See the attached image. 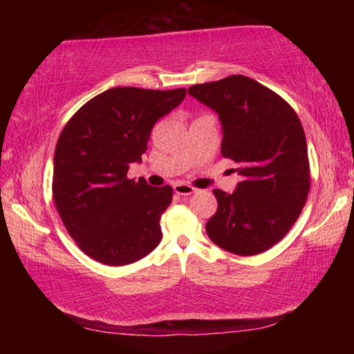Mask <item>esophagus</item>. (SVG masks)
Listing matches in <instances>:
<instances>
[{
  "instance_id": "obj_1",
  "label": "esophagus",
  "mask_w": 354,
  "mask_h": 354,
  "mask_svg": "<svg viewBox=\"0 0 354 354\" xmlns=\"http://www.w3.org/2000/svg\"><path fill=\"white\" fill-rule=\"evenodd\" d=\"M173 190H175V194L183 195V196H187V195L195 194V189L192 187V185L184 184V183H176L175 185H173Z\"/></svg>"
}]
</instances>
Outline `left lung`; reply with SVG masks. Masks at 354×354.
Listing matches in <instances>:
<instances>
[{
    "label": "left lung",
    "instance_id": "obj_1",
    "mask_svg": "<svg viewBox=\"0 0 354 354\" xmlns=\"http://www.w3.org/2000/svg\"><path fill=\"white\" fill-rule=\"evenodd\" d=\"M189 95L217 112L221 154L237 162L241 176L232 194L214 190L218 207L206 223L207 236L230 253L259 254L289 232L308 198L299 118L279 95L242 75L196 84Z\"/></svg>",
    "mask_w": 354,
    "mask_h": 354
}]
</instances>
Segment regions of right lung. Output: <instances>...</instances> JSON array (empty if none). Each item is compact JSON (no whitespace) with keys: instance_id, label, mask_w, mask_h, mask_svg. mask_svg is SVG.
<instances>
[{"instance_id":"right-lung-1","label":"right lung","mask_w":354,"mask_h":354,"mask_svg":"<svg viewBox=\"0 0 354 354\" xmlns=\"http://www.w3.org/2000/svg\"><path fill=\"white\" fill-rule=\"evenodd\" d=\"M185 98V88L113 87L87 101L65 124L53 160V196L68 234L106 266H127L158 247L170 185L129 179L154 123Z\"/></svg>"}]
</instances>
